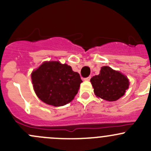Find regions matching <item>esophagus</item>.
Masks as SVG:
<instances>
[{"mask_svg": "<svg viewBox=\"0 0 151 151\" xmlns=\"http://www.w3.org/2000/svg\"><path fill=\"white\" fill-rule=\"evenodd\" d=\"M91 77H86V78H85L84 80H85V81H89V80H91Z\"/></svg>", "mask_w": 151, "mask_h": 151, "instance_id": "34e87169", "label": "esophagus"}]
</instances>
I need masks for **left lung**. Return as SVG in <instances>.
I'll return each instance as SVG.
<instances>
[{
    "mask_svg": "<svg viewBox=\"0 0 151 151\" xmlns=\"http://www.w3.org/2000/svg\"><path fill=\"white\" fill-rule=\"evenodd\" d=\"M91 82L96 96L109 101L123 96L129 85L126 76L109 66L101 67L100 74L93 77Z\"/></svg>",
    "mask_w": 151,
    "mask_h": 151,
    "instance_id": "left-lung-1",
    "label": "left lung"
}]
</instances>
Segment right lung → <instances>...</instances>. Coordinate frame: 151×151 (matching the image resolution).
Here are the masks:
<instances>
[{
    "instance_id": "add662e5",
    "label": "right lung",
    "mask_w": 151,
    "mask_h": 151,
    "mask_svg": "<svg viewBox=\"0 0 151 151\" xmlns=\"http://www.w3.org/2000/svg\"><path fill=\"white\" fill-rule=\"evenodd\" d=\"M33 89L37 96L47 104L63 106L74 99L82 80L71 67L58 61L42 63L31 74Z\"/></svg>"
}]
</instances>
